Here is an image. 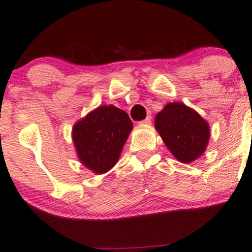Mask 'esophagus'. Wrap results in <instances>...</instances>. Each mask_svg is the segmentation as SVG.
<instances>
[{"mask_svg": "<svg viewBox=\"0 0 252 252\" xmlns=\"http://www.w3.org/2000/svg\"><path fill=\"white\" fill-rule=\"evenodd\" d=\"M152 124V117L148 116L146 119H144L142 121H140V125H151Z\"/></svg>", "mask_w": 252, "mask_h": 252, "instance_id": "1", "label": "esophagus"}]
</instances>
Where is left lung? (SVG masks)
<instances>
[{
	"label": "left lung",
	"instance_id": "8db88e82",
	"mask_svg": "<svg viewBox=\"0 0 252 252\" xmlns=\"http://www.w3.org/2000/svg\"><path fill=\"white\" fill-rule=\"evenodd\" d=\"M155 128L174 157L183 163L201 157L209 140L207 121L181 102L167 104L155 117Z\"/></svg>",
	"mask_w": 252,
	"mask_h": 252
}]
</instances>
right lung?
<instances>
[{"instance_id":"obj_1","label":"right lung","mask_w":252,"mask_h":252,"mask_svg":"<svg viewBox=\"0 0 252 252\" xmlns=\"http://www.w3.org/2000/svg\"><path fill=\"white\" fill-rule=\"evenodd\" d=\"M133 124L113 105L100 106L76 124L72 138L80 161L92 172L110 170L119 159Z\"/></svg>"}]
</instances>
